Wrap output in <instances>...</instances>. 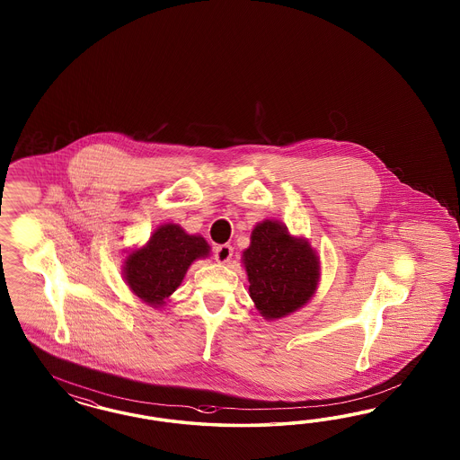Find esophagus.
Segmentation results:
<instances>
[{
	"label": "esophagus",
	"mask_w": 460,
	"mask_h": 460,
	"mask_svg": "<svg viewBox=\"0 0 460 460\" xmlns=\"http://www.w3.org/2000/svg\"><path fill=\"white\" fill-rule=\"evenodd\" d=\"M233 256V246L231 244H221L214 248V258L217 263H227Z\"/></svg>",
	"instance_id": "1"
}]
</instances>
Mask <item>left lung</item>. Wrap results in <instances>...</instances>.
<instances>
[{
  "label": "left lung",
  "mask_w": 460,
  "mask_h": 460,
  "mask_svg": "<svg viewBox=\"0 0 460 460\" xmlns=\"http://www.w3.org/2000/svg\"><path fill=\"white\" fill-rule=\"evenodd\" d=\"M250 295L266 319H279L305 305L317 288L319 258L304 239L288 234L277 221L252 229L243 252Z\"/></svg>",
  "instance_id": "left-lung-1"
}]
</instances>
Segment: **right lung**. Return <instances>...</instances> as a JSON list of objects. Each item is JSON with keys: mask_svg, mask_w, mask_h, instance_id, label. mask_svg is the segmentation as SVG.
<instances>
[{"mask_svg": "<svg viewBox=\"0 0 460 460\" xmlns=\"http://www.w3.org/2000/svg\"><path fill=\"white\" fill-rule=\"evenodd\" d=\"M208 254L209 244L204 237L190 236L177 224H165L155 231L143 250L126 258V283L143 302L164 305L165 298L179 288L192 261Z\"/></svg>", "mask_w": 460, "mask_h": 460, "instance_id": "obj_1", "label": "right lung"}]
</instances>
